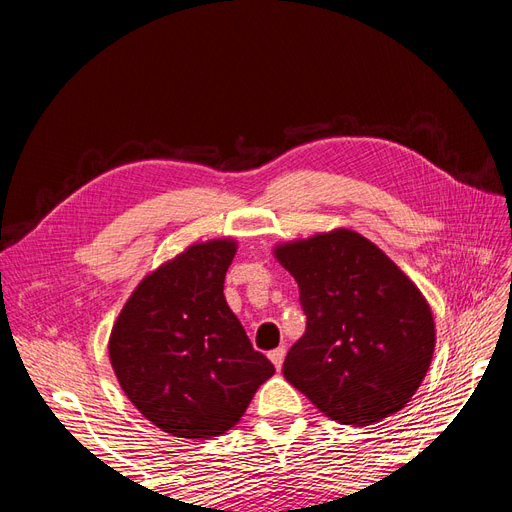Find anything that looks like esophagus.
<instances>
[{"label":"esophagus","mask_w":512,"mask_h":512,"mask_svg":"<svg viewBox=\"0 0 512 512\" xmlns=\"http://www.w3.org/2000/svg\"><path fill=\"white\" fill-rule=\"evenodd\" d=\"M284 356H286V348H284V346H280V348H275V350L269 352V359H271V363H273L277 369L282 367Z\"/></svg>","instance_id":"obj_1"}]
</instances>
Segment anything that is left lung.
I'll use <instances>...</instances> for the list:
<instances>
[{
    "label": "left lung",
    "instance_id": "left-lung-1",
    "mask_svg": "<svg viewBox=\"0 0 512 512\" xmlns=\"http://www.w3.org/2000/svg\"><path fill=\"white\" fill-rule=\"evenodd\" d=\"M273 256L297 280L307 316L284 378L342 425H371L404 408L436 348L423 292L348 228L275 245Z\"/></svg>",
    "mask_w": 512,
    "mask_h": 512
}]
</instances>
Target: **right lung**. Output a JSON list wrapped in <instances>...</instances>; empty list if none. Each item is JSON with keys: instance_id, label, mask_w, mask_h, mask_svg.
<instances>
[{"instance_id": "right-lung-1", "label": "right lung", "mask_w": 512, "mask_h": 512, "mask_svg": "<svg viewBox=\"0 0 512 512\" xmlns=\"http://www.w3.org/2000/svg\"><path fill=\"white\" fill-rule=\"evenodd\" d=\"M235 254V239H211L164 262L134 288L108 339L123 393L175 438L222 436L275 374L226 303Z\"/></svg>"}]
</instances>
